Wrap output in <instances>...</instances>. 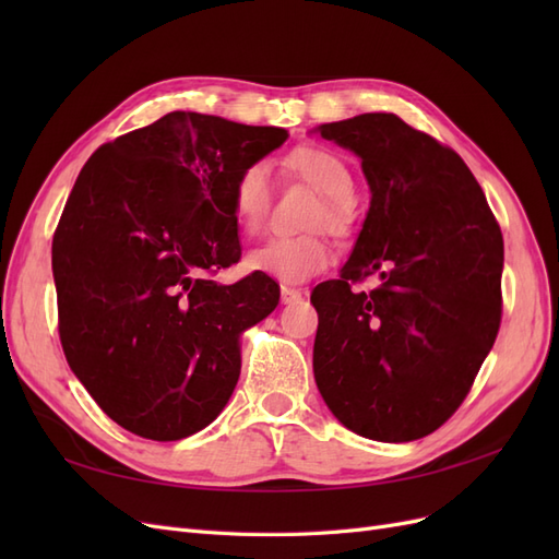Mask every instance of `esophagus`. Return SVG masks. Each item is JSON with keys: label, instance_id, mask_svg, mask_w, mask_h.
<instances>
[{"label": "esophagus", "instance_id": "obj_1", "mask_svg": "<svg viewBox=\"0 0 559 559\" xmlns=\"http://www.w3.org/2000/svg\"><path fill=\"white\" fill-rule=\"evenodd\" d=\"M302 298V292L289 289V286H282V302L284 306H292V302H298Z\"/></svg>", "mask_w": 559, "mask_h": 559}]
</instances>
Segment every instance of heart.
I'll return each instance as SVG.
<instances>
[{
	"label": "heart",
	"instance_id": "obj_1",
	"mask_svg": "<svg viewBox=\"0 0 559 559\" xmlns=\"http://www.w3.org/2000/svg\"><path fill=\"white\" fill-rule=\"evenodd\" d=\"M286 167L324 198V210L317 222L331 228H343L349 216V200L354 198V175L349 165L333 151L306 146L286 158ZM270 200V173L263 163H251L238 173L230 186V207L238 224L253 233L259 230ZM333 261V249L326 240L306 238H270L251 247L245 265L253 273L275 277L282 284H302L326 270Z\"/></svg>",
	"mask_w": 559,
	"mask_h": 559
}]
</instances>
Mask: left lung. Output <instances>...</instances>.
<instances>
[{
	"label": "left lung",
	"instance_id": "8db88e82",
	"mask_svg": "<svg viewBox=\"0 0 559 559\" xmlns=\"http://www.w3.org/2000/svg\"><path fill=\"white\" fill-rule=\"evenodd\" d=\"M359 156L370 189L341 280L314 286L312 368L341 425L408 443L460 408L501 321L503 238L485 193L452 148L394 114L314 128ZM368 274L381 284L354 295Z\"/></svg>",
	"mask_w": 559,
	"mask_h": 559
}]
</instances>
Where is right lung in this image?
<instances>
[{
	"mask_svg": "<svg viewBox=\"0 0 559 559\" xmlns=\"http://www.w3.org/2000/svg\"><path fill=\"white\" fill-rule=\"evenodd\" d=\"M289 132L173 111L83 165L53 238L60 341L116 425L179 441L218 417L240 378V335L277 308L280 286L240 261L230 186Z\"/></svg>",
	"mask_w": 559,
	"mask_h": 559,
	"instance_id": "obj_1",
	"label": "right lung"
}]
</instances>
